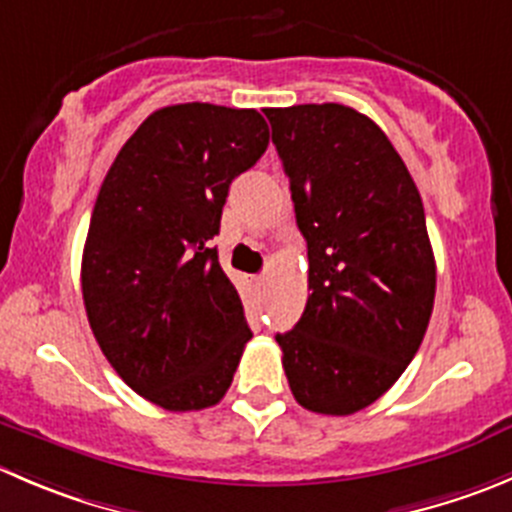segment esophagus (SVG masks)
<instances>
[{
	"mask_svg": "<svg viewBox=\"0 0 512 512\" xmlns=\"http://www.w3.org/2000/svg\"><path fill=\"white\" fill-rule=\"evenodd\" d=\"M250 285L255 287V290H262V285H265V277H262V275H252L250 277Z\"/></svg>",
	"mask_w": 512,
	"mask_h": 512,
	"instance_id": "obj_1",
	"label": "esophagus"
}]
</instances>
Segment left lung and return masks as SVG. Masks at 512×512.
Returning <instances> with one entry per match:
<instances>
[{"label":"left lung","instance_id":"left-lung-1","mask_svg":"<svg viewBox=\"0 0 512 512\" xmlns=\"http://www.w3.org/2000/svg\"><path fill=\"white\" fill-rule=\"evenodd\" d=\"M307 240V305L275 335L302 408L352 415L388 393L433 315L420 192L385 132L345 104L265 109Z\"/></svg>","mask_w":512,"mask_h":512}]
</instances>
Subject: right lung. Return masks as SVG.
Returning <instances> with one entry per match:
<instances>
[{"label":"right lung","mask_w":512,"mask_h":512,"mask_svg":"<svg viewBox=\"0 0 512 512\" xmlns=\"http://www.w3.org/2000/svg\"><path fill=\"white\" fill-rule=\"evenodd\" d=\"M255 109L152 112L114 157L89 222L82 297L109 365L172 413L217 405L252 337L212 237L232 180L267 150Z\"/></svg>","instance_id":"obj_1"}]
</instances>
